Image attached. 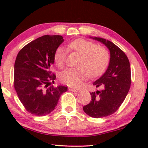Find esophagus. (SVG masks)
<instances>
[{
	"instance_id": "1",
	"label": "esophagus",
	"mask_w": 148,
	"mask_h": 148,
	"mask_svg": "<svg viewBox=\"0 0 148 148\" xmlns=\"http://www.w3.org/2000/svg\"><path fill=\"white\" fill-rule=\"evenodd\" d=\"M70 91H71V92H79L80 91V90H79V89H75V88H70L69 89Z\"/></svg>"
}]
</instances>
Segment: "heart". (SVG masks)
<instances>
[{
  "mask_svg": "<svg viewBox=\"0 0 148 148\" xmlns=\"http://www.w3.org/2000/svg\"><path fill=\"white\" fill-rule=\"evenodd\" d=\"M69 49L82 55L77 68H68L60 74V80L69 86L78 87L88 75L96 77L102 75L108 66L110 56L104 48L84 39H77L69 43ZM68 50L58 46L54 54V61L59 67H62L67 57Z\"/></svg>",
  "mask_w": 148,
  "mask_h": 148,
  "instance_id": "heart-1",
  "label": "heart"
}]
</instances>
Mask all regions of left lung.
<instances>
[{
  "label": "left lung",
  "instance_id": "1",
  "mask_svg": "<svg viewBox=\"0 0 148 148\" xmlns=\"http://www.w3.org/2000/svg\"><path fill=\"white\" fill-rule=\"evenodd\" d=\"M92 38L108 48L110 62L104 74L93 84L102 90L90 93L92 100L83 110L91 117L102 118L114 113L125 100L131 87V67L126 54L114 43L102 38Z\"/></svg>",
  "mask_w": 148,
  "mask_h": 148
}]
</instances>
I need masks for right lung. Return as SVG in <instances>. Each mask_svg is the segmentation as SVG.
I'll return each mask as SVG.
<instances>
[{
    "label": "right lung",
    "instance_id": "right-lung-1",
    "mask_svg": "<svg viewBox=\"0 0 148 148\" xmlns=\"http://www.w3.org/2000/svg\"><path fill=\"white\" fill-rule=\"evenodd\" d=\"M63 41L61 36H43L24 46L16 58L14 88L25 110L36 116L51 112L67 91V87L50 85L56 78L50 71L54 52Z\"/></svg>",
    "mask_w": 148,
    "mask_h": 148
}]
</instances>
